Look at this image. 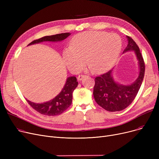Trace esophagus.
Here are the masks:
<instances>
[{
	"label": "esophagus",
	"mask_w": 159,
	"mask_h": 159,
	"mask_svg": "<svg viewBox=\"0 0 159 159\" xmlns=\"http://www.w3.org/2000/svg\"><path fill=\"white\" fill-rule=\"evenodd\" d=\"M84 77H85V76H84V75H79V76H78V77H77V79H78L79 80H81Z\"/></svg>",
	"instance_id": "1"
}]
</instances>
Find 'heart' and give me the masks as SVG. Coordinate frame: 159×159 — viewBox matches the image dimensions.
I'll return each instance as SVG.
<instances>
[{
  "instance_id": "heart-1",
  "label": "heart",
  "mask_w": 159,
  "mask_h": 159,
  "mask_svg": "<svg viewBox=\"0 0 159 159\" xmlns=\"http://www.w3.org/2000/svg\"><path fill=\"white\" fill-rule=\"evenodd\" d=\"M122 47V39L118 35L106 31H84L72 38L70 48L63 51V59L73 73L79 72L86 61L93 72L101 73L114 64Z\"/></svg>"
}]
</instances>
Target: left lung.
I'll return each mask as SVG.
<instances>
[{
  "label": "left lung",
  "mask_w": 159,
  "mask_h": 159,
  "mask_svg": "<svg viewBox=\"0 0 159 159\" xmlns=\"http://www.w3.org/2000/svg\"><path fill=\"white\" fill-rule=\"evenodd\" d=\"M128 44L124 52L134 50L140 66V73L135 82L124 86L115 82L112 70L107 71L95 77L93 96L96 102L108 111H119L124 110L135 99L143 83L145 73V64L140 49L135 42L127 36Z\"/></svg>",
  "instance_id": "obj_1"
}]
</instances>
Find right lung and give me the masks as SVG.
I'll return each instance as SVG.
<instances>
[{"label": "right lung", "mask_w": 159, "mask_h": 159, "mask_svg": "<svg viewBox=\"0 0 159 159\" xmlns=\"http://www.w3.org/2000/svg\"><path fill=\"white\" fill-rule=\"evenodd\" d=\"M69 35H70V33H64L51 36H46L32 41L28 46L44 41H61L64 40ZM77 86L78 82L77 81V78L75 77H70L67 79L61 92L50 101L43 104H37L32 102L28 100H26V101L33 109L41 114L48 116L60 115L68 109L71 104L73 98L72 94L74 89L77 87Z\"/></svg>", "instance_id": "add662e5"}]
</instances>
